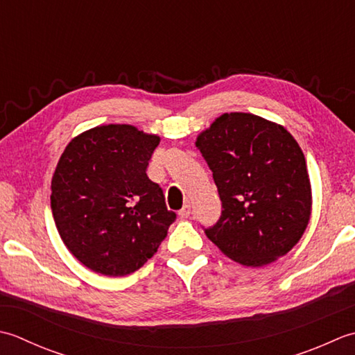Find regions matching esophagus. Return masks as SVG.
Instances as JSON below:
<instances>
[{
  "mask_svg": "<svg viewBox=\"0 0 355 355\" xmlns=\"http://www.w3.org/2000/svg\"><path fill=\"white\" fill-rule=\"evenodd\" d=\"M190 213H191V208H190V204H185L182 208L179 209V216L182 219H187V218H190Z\"/></svg>",
  "mask_w": 355,
  "mask_h": 355,
  "instance_id": "1",
  "label": "esophagus"
}]
</instances>
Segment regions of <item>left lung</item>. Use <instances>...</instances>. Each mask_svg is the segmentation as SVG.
Returning <instances> with one entry per match:
<instances>
[{"label": "left lung", "instance_id": "8db88e82", "mask_svg": "<svg viewBox=\"0 0 355 355\" xmlns=\"http://www.w3.org/2000/svg\"><path fill=\"white\" fill-rule=\"evenodd\" d=\"M213 171L222 214L207 237L245 266L291 251L311 218V182L297 141L285 127L251 113H223L196 139Z\"/></svg>", "mask_w": 355, "mask_h": 355}]
</instances>
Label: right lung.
I'll return each mask as SVG.
<instances>
[{"instance_id":"right-lung-1","label":"right lung","mask_w":355,"mask_h":355,"mask_svg":"<svg viewBox=\"0 0 355 355\" xmlns=\"http://www.w3.org/2000/svg\"><path fill=\"white\" fill-rule=\"evenodd\" d=\"M159 141L133 125H99L73 137L58 161L50 196L58 233L92 271L127 276L167 237L176 213L147 176Z\"/></svg>"}]
</instances>
